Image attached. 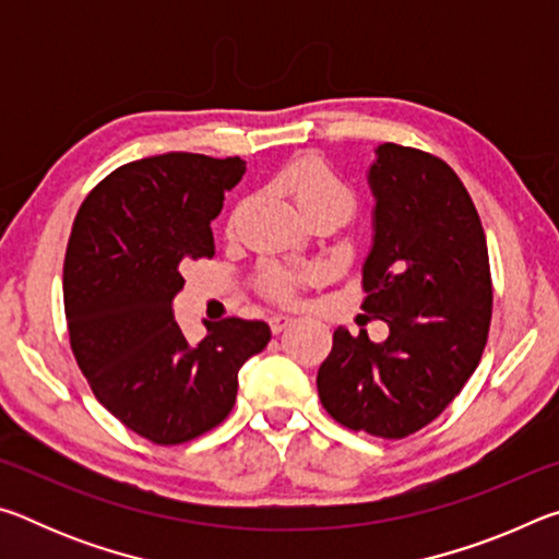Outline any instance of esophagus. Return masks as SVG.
I'll list each match as a JSON object with an SVG mask.
<instances>
[{"instance_id": "1", "label": "esophagus", "mask_w": 559, "mask_h": 559, "mask_svg": "<svg viewBox=\"0 0 559 559\" xmlns=\"http://www.w3.org/2000/svg\"><path fill=\"white\" fill-rule=\"evenodd\" d=\"M290 323H293L290 316H283V313L271 316V330H273V333H281V330H286Z\"/></svg>"}]
</instances>
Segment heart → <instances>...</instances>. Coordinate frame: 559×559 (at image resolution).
<instances>
[{"instance_id": "1", "label": "heart", "mask_w": 559, "mask_h": 559, "mask_svg": "<svg viewBox=\"0 0 559 559\" xmlns=\"http://www.w3.org/2000/svg\"><path fill=\"white\" fill-rule=\"evenodd\" d=\"M278 187L286 192L306 219L330 214L345 222L355 212V192L333 165L318 155H302L278 175ZM316 266H286L266 263L259 271V288L273 300H293L302 281L313 278Z\"/></svg>"}]
</instances>
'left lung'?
<instances>
[{
	"instance_id": "1",
	"label": "left lung",
	"mask_w": 559,
	"mask_h": 559,
	"mask_svg": "<svg viewBox=\"0 0 559 559\" xmlns=\"http://www.w3.org/2000/svg\"><path fill=\"white\" fill-rule=\"evenodd\" d=\"M374 243L365 313L384 343L337 328L318 394L337 424L404 439L456 400L484 355L493 283L486 234L459 175L424 150L384 143L370 167Z\"/></svg>"
}]
</instances>
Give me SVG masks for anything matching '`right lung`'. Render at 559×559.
<instances>
[{
	"label": "right lung",
	"mask_w": 559,
	"mask_h": 559,
	"mask_svg": "<svg viewBox=\"0 0 559 559\" xmlns=\"http://www.w3.org/2000/svg\"><path fill=\"white\" fill-rule=\"evenodd\" d=\"M241 157L167 153L118 167L75 214L63 261L71 349L96 400L140 437L175 447L229 416L239 370L271 340L263 320L204 323L189 345L173 300L187 261L212 259V219Z\"/></svg>",
	"instance_id": "add662e5"
}]
</instances>
